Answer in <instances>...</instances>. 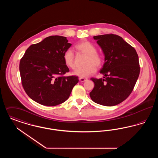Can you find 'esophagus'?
I'll use <instances>...</instances> for the list:
<instances>
[{
    "instance_id": "esophagus-1",
    "label": "esophagus",
    "mask_w": 158,
    "mask_h": 158,
    "mask_svg": "<svg viewBox=\"0 0 158 158\" xmlns=\"http://www.w3.org/2000/svg\"><path fill=\"white\" fill-rule=\"evenodd\" d=\"M79 79V81H80V82H85V81H86L88 80V79H86V78H82V77H80Z\"/></svg>"
}]
</instances>
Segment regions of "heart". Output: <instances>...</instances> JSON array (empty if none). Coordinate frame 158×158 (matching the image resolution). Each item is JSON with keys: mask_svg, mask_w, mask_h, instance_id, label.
<instances>
[{"mask_svg": "<svg viewBox=\"0 0 158 158\" xmlns=\"http://www.w3.org/2000/svg\"><path fill=\"white\" fill-rule=\"evenodd\" d=\"M76 48L81 53L88 55L85 67L77 68L72 72L73 75L85 78L95 73L97 67H100L103 63L102 56L97 53V47L88 41H83L77 44ZM63 59L66 65L71 69L75 67L74 63V53L72 49L69 48L63 54Z\"/></svg>", "mask_w": 158, "mask_h": 158, "instance_id": "obj_1", "label": "heart"}]
</instances>
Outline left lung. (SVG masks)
Instances as JSON below:
<instances>
[{
  "label": "left lung",
  "instance_id": "1",
  "mask_svg": "<svg viewBox=\"0 0 158 158\" xmlns=\"http://www.w3.org/2000/svg\"><path fill=\"white\" fill-rule=\"evenodd\" d=\"M104 54L100 70L104 79L91 78L94 88L89 94L95 103L107 106L117 105L131 93L140 73L135 49L123 38L114 34L94 36Z\"/></svg>",
  "mask_w": 158,
  "mask_h": 158
}]
</instances>
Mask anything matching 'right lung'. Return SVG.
Masks as SVG:
<instances>
[{"instance_id":"right-lung-1","label":"right lung","mask_w":158,"mask_h":158,"mask_svg":"<svg viewBox=\"0 0 158 158\" xmlns=\"http://www.w3.org/2000/svg\"><path fill=\"white\" fill-rule=\"evenodd\" d=\"M72 44L67 38L53 35L30 45L19 63L23 88L40 104L56 106L68 99L79 82L76 76H63L69 71L63 54Z\"/></svg>"}]
</instances>
